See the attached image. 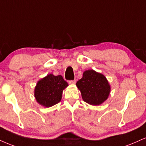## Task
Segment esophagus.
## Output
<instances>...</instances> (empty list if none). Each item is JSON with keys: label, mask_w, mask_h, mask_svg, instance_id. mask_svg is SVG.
I'll return each instance as SVG.
<instances>
[{"label": "esophagus", "mask_w": 146, "mask_h": 146, "mask_svg": "<svg viewBox=\"0 0 146 146\" xmlns=\"http://www.w3.org/2000/svg\"><path fill=\"white\" fill-rule=\"evenodd\" d=\"M75 82H76V80H70V81H68V83L69 84H75Z\"/></svg>", "instance_id": "34e87169"}]
</instances>
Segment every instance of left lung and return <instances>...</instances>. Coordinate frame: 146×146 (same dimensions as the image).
Segmentation results:
<instances>
[{"label":"left lung","instance_id":"obj_1","mask_svg":"<svg viewBox=\"0 0 146 146\" xmlns=\"http://www.w3.org/2000/svg\"><path fill=\"white\" fill-rule=\"evenodd\" d=\"M83 100L91 105H100L108 98L110 87L104 75L93 70L83 73L82 78L76 83Z\"/></svg>","mask_w":146,"mask_h":146}]
</instances>
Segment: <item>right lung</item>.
<instances>
[{
	"label": "right lung",
	"mask_w": 146,
	"mask_h": 146,
	"mask_svg": "<svg viewBox=\"0 0 146 146\" xmlns=\"http://www.w3.org/2000/svg\"><path fill=\"white\" fill-rule=\"evenodd\" d=\"M68 83L62 75H47L40 80L35 88V98L40 104L51 107L61 101L63 90Z\"/></svg>",
	"instance_id": "1"
}]
</instances>
